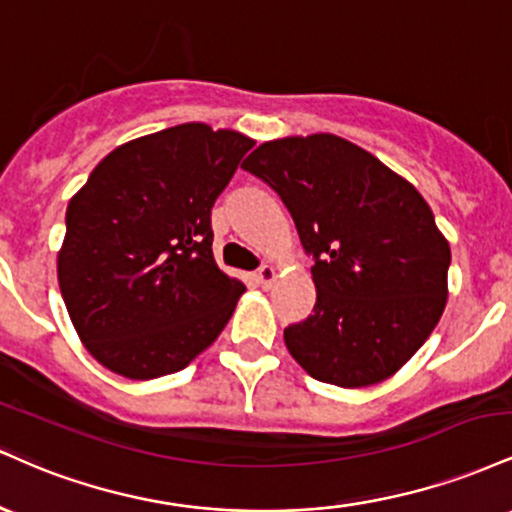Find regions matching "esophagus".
Instances as JSON below:
<instances>
[{"label":"esophagus","instance_id":"34e87169","mask_svg":"<svg viewBox=\"0 0 512 512\" xmlns=\"http://www.w3.org/2000/svg\"><path fill=\"white\" fill-rule=\"evenodd\" d=\"M276 279V269L272 267V264H262L260 269H257V281L267 289V286H272V281Z\"/></svg>","mask_w":512,"mask_h":512}]
</instances>
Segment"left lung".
I'll list each match as a JSON object with an SVG mask.
<instances>
[{
    "mask_svg": "<svg viewBox=\"0 0 512 512\" xmlns=\"http://www.w3.org/2000/svg\"><path fill=\"white\" fill-rule=\"evenodd\" d=\"M243 170L267 182L313 257L315 308L284 330L291 356L320 383L390 378L438 325L450 245L414 185L334 134L257 146Z\"/></svg>",
    "mask_w": 512,
    "mask_h": 512,
    "instance_id": "obj_1",
    "label": "left lung"
}]
</instances>
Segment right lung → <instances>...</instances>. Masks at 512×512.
Returning <instances> with one entry per match:
<instances>
[{
  "instance_id": "add662e5",
  "label": "right lung",
  "mask_w": 512,
  "mask_h": 512,
  "mask_svg": "<svg viewBox=\"0 0 512 512\" xmlns=\"http://www.w3.org/2000/svg\"><path fill=\"white\" fill-rule=\"evenodd\" d=\"M255 142L185 122L117 146L67 207L60 291L81 342L129 380L178 373L245 286L216 267L211 207Z\"/></svg>"
}]
</instances>
